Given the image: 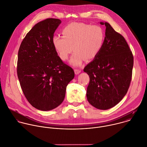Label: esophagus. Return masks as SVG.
<instances>
[{"mask_svg": "<svg viewBox=\"0 0 147 147\" xmlns=\"http://www.w3.org/2000/svg\"><path fill=\"white\" fill-rule=\"evenodd\" d=\"M74 72H75V75H78V74H79L80 73L81 71H80V69H75L74 70Z\"/></svg>", "mask_w": 147, "mask_h": 147, "instance_id": "esophagus-1", "label": "esophagus"}]
</instances>
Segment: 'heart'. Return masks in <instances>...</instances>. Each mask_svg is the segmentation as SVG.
Instances as JSON below:
<instances>
[{
  "label": "heart",
  "instance_id": "b5f03b06",
  "mask_svg": "<svg viewBox=\"0 0 147 147\" xmlns=\"http://www.w3.org/2000/svg\"><path fill=\"white\" fill-rule=\"evenodd\" d=\"M63 36H55L52 43L62 60H66L72 51L69 64L79 67L86 60L96 58L100 52L105 40V33L102 27L83 23H72L62 30Z\"/></svg>",
  "mask_w": 147,
  "mask_h": 147
}]
</instances>
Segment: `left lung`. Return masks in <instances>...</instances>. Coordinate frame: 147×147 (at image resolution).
Segmentation results:
<instances>
[{"mask_svg": "<svg viewBox=\"0 0 147 147\" xmlns=\"http://www.w3.org/2000/svg\"><path fill=\"white\" fill-rule=\"evenodd\" d=\"M103 48L84 68L90 77L87 99L94 107L109 109L118 104L127 93L131 82L133 56L123 37L107 22Z\"/></svg>", "mask_w": 147, "mask_h": 147, "instance_id": "8db88e82", "label": "left lung"}]
</instances>
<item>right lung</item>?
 <instances>
[{"label":"right lung","mask_w":147,"mask_h":147,"mask_svg":"<svg viewBox=\"0 0 147 147\" xmlns=\"http://www.w3.org/2000/svg\"><path fill=\"white\" fill-rule=\"evenodd\" d=\"M61 23L55 18L37 23L18 51L17 75L21 88L28 102L42 111L53 110L63 102L67 86L75 76L53 45V34Z\"/></svg>","instance_id":"add662e5"}]
</instances>
